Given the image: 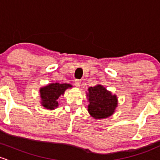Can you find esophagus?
Listing matches in <instances>:
<instances>
[{
    "label": "esophagus",
    "mask_w": 160,
    "mask_h": 160,
    "mask_svg": "<svg viewBox=\"0 0 160 160\" xmlns=\"http://www.w3.org/2000/svg\"><path fill=\"white\" fill-rule=\"evenodd\" d=\"M82 85V81L79 79H76L75 81V85L76 87H80Z\"/></svg>",
    "instance_id": "obj_1"
}]
</instances>
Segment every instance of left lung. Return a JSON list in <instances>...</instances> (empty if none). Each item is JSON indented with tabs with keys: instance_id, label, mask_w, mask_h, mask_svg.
I'll use <instances>...</instances> for the list:
<instances>
[{
	"instance_id": "obj_1",
	"label": "left lung",
	"mask_w": 160,
	"mask_h": 160,
	"mask_svg": "<svg viewBox=\"0 0 160 160\" xmlns=\"http://www.w3.org/2000/svg\"><path fill=\"white\" fill-rule=\"evenodd\" d=\"M87 97L89 102L88 111L95 119L106 118L114 113L118 106V98L102 85L89 87Z\"/></svg>"
}]
</instances>
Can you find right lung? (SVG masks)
Masks as SVG:
<instances>
[{
  "label": "right lung",
  "instance_id": "add662e5",
  "mask_svg": "<svg viewBox=\"0 0 160 160\" xmlns=\"http://www.w3.org/2000/svg\"><path fill=\"white\" fill-rule=\"evenodd\" d=\"M70 84L51 83L40 88V97L42 98L41 104L45 108L49 110L55 109L58 106L59 97L64 95L67 88H72Z\"/></svg>",
  "mask_w": 160,
  "mask_h": 160
}]
</instances>
